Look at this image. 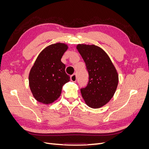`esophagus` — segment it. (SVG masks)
Returning <instances> with one entry per match:
<instances>
[{
	"instance_id": "34e87169",
	"label": "esophagus",
	"mask_w": 149,
	"mask_h": 149,
	"mask_svg": "<svg viewBox=\"0 0 149 149\" xmlns=\"http://www.w3.org/2000/svg\"><path fill=\"white\" fill-rule=\"evenodd\" d=\"M70 79H71V81H72L75 82L76 79H77V76H76V74H73V75H71Z\"/></svg>"
}]
</instances>
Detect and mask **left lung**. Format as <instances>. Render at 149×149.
<instances>
[{"mask_svg":"<svg viewBox=\"0 0 149 149\" xmlns=\"http://www.w3.org/2000/svg\"><path fill=\"white\" fill-rule=\"evenodd\" d=\"M76 48L85 62L89 74L88 85L81 89L83 100L91 108L102 107L116 92L119 81L118 72L101 48L94 45L78 44Z\"/></svg>","mask_w":149,"mask_h":149,"instance_id":"left-lung-1","label":"left lung"}]
</instances>
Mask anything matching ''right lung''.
Instances as JSON below:
<instances>
[{
  "label": "right lung",
  "instance_id": "obj_1",
  "mask_svg": "<svg viewBox=\"0 0 149 149\" xmlns=\"http://www.w3.org/2000/svg\"><path fill=\"white\" fill-rule=\"evenodd\" d=\"M68 48L65 43L50 45L43 49L35 60L29 80L31 93L37 101L45 104L53 102L60 96L63 86L70 81L65 65L61 61Z\"/></svg>",
  "mask_w": 149,
  "mask_h": 149
}]
</instances>
